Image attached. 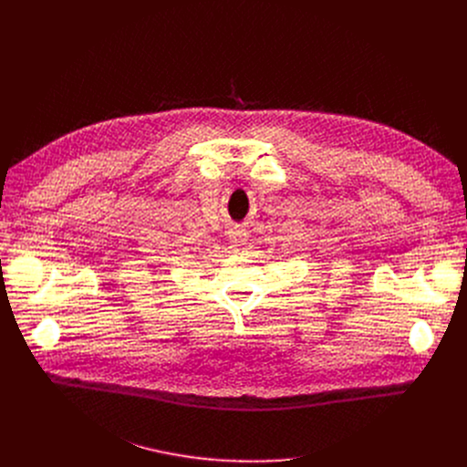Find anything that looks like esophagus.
Listing matches in <instances>:
<instances>
[{"mask_svg": "<svg viewBox=\"0 0 467 467\" xmlns=\"http://www.w3.org/2000/svg\"><path fill=\"white\" fill-rule=\"evenodd\" d=\"M229 238H231V242L234 244V245H245L247 242H249V233L245 231V229H233L231 233H229Z\"/></svg>", "mask_w": 467, "mask_h": 467, "instance_id": "34e87169", "label": "esophagus"}]
</instances>
